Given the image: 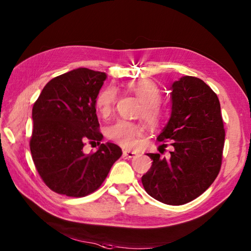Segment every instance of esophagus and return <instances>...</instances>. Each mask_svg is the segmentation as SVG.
Returning a JSON list of instances; mask_svg holds the SVG:
<instances>
[{
	"label": "esophagus",
	"instance_id": "esophagus-1",
	"mask_svg": "<svg viewBox=\"0 0 251 251\" xmlns=\"http://www.w3.org/2000/svg\"><path fill=\"white\" fill-rule=\"evenodd\" d=\"M123 155L128 157V158H132V157H135L137 155V152L130 151V150H124V151H123Z\"/></svg>",
	"mask_w": 251,
	"mask_h": 251
}]
</instances>
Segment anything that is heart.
Masks as SVG:
<instances>
[{"label":"heart","mask_w":251,"mask_h":251,"mask_svg":"<svg viewBox=\"0 0 251 251\" xmlns=\"http://www.w3.org/2000/svg\"><path fill=\"white\" fill-rule=\"evenodd\" d=\"M127 92L135 95L141 102L140 114L149 125L156 126L163 120L164 112L158 104L161 99V89L151 79H136L129 81L125 84ZM117 93L114 87H105L98 94L96 98V108L102 116H108L116 101ZM143 134V127L136 123L119 121L115 124L110 126L106 131V135L111 140L119 143L124 148H132L138 138Z\"/></svg>","instance_id":"obj_1"}]
</instances>
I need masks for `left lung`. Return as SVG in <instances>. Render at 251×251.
<instances>
[{
  "instance_id": "obj_1",
  "label": "left lung",
  "mask_w": 251,
  "mask_h": 251,
  "mask_svg": "<svg viewBox=\"0 0 251 251\" xmlns=\"http://www.w3.org/2000/svg\"><path fill=\"white\" fill-rule=\"evenodd\" d=\"M172 112L158 141H172L169 158L153 159L141 181L147 193L167 205H183L209 188L220 172L226 132L217 95L201 78L182 76L172 85Z\"/></svg>"
}]
</instances>
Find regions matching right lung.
<instances>
[{
  "label": "right lung",
  "instance_id": "1",
  "mask_svg": "<svg viewBox=\"0 0 251 251\" xmlns=\"http://www.w3.org/2000/svg\"><path fill=\"white\" fill-rule=\"evenodd\" d=\"M105 78L104 72L87 68L61 74L45 85L32 109V158L45 184L58 194L93 193L122 155L121 148L111 142L101 143L93 154L82 152L85 140L103 138L96 98Z\"/></svg>",
  "mask_w": 251,
  "mask_h": 251
}]
</instances>
